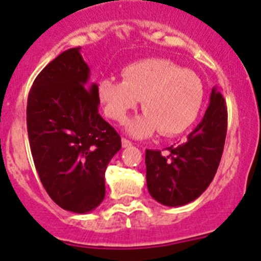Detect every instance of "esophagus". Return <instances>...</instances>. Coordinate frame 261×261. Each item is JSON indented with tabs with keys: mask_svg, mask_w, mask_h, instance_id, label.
I'll use <instances>...</instances> for the list:
<instances>
[{
	"mask_svg": "<svg viewBox=\"0 0 261 261\" xmlns=\"http://www.w3.org/2000/svg\"><path fill=\"white\" fill-rule=\"evenodd\" d=\"M131 145H133V143H131L130 140H127L126 138H122V147L127 148V147H131Z\"/></svg>",
	"mask_w": 261,
	"mask_h": 261,
	"instance_id": "esophagus-1",
	"label": "esophagus"
}]
</instances>
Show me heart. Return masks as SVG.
Masks as SVG:
<instances>
[{
  "label": "heart",
  "mask_w": 261,
  "mask_h": 261,
  "mask_svg": "<svg viewBox=\"0 0 261 261\" xmlns=\"http://www.w3.org/2000/svg\"><path fill=\"white\" fill-rule=\"evenodd\" d=\"M123 81L105 78L97 84V97L110 119L123 122L142 100L145 113L128 122L127 131L145 138L160 130L165 136L182 134L198 118L204 90L194 71L169 60H144L122 71Z\"/></svg>",
  "instance_id": "heart-1"
}]
</instances>
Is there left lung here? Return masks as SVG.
<instances>
[{
	"mask_svg": "<svg viewBox=\"0 0 261 261\" xmlns=\"http://www.w3.org/2000/svg\"><path fill=\"white\" fill-rule=\"evenodd\" d=\"M227 128L226 102L216 90L205 114L187 140L168 147V153L145 151L147 187L152 198L168 206H180L198 199L217 171Z\"/></svg>",
	"mask_w": 261,
	"mask_h": 261,
	"instance_id": "8db88e82",
	"label": "left lung"
}]
</instances>
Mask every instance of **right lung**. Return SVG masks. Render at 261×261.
<instances>
[{
    "instance_id": "1",
    "label": "right lung",
    "mask_w": 261,
    "mask_h": 261,
    "mask_svg": "<svg viewBox=\"0 0 261 261\" xmlns=\"http://www.w3.org/2000/svg\"><path fill=\"white\" fill-rule=\"evenodd\" d=\"M81 46L62 51L35 79L27 101L32 159L44 189L74 213L97 208L105 170L121 149V136L98 113L97 84Z\"/></svg>"
}]
</instances>
